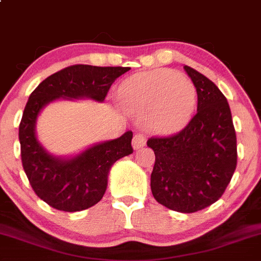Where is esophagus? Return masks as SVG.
<instances>
[{"label": "esophagus", "instance_id": "34e87169", "mask_svg": "<svg viewBox=\"0 0 261 261\" xmlns=\"http://www.w3.org/2000/svg\"><path fill=\"white\" fill-rule=\"evenodd\" d=\"M145 144H146V136H145L144 134L138 133L134 135V139H133L134 149L138 150V149H140V147L145 146Z\"/></svg>", "mask_w": 261, "mask_h": 261}]
</instances>
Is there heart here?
I'll use <instances>...</instances> for the list:
<instances>
[{"label":"heart","mask_w":261,"mask_h":261,"mask_svg":"<svg viewBox=\"0 0 261 261\" xmlns=\"http://www.w3.org/2000/svg\"><path fill=\"white\" fill-rule=\"evenodd\" d=\"M119 101L131 114L147 115V125L153 133L171 134L190 117L196 89L189 79L161 68L126 80L119 90Z\"/></svg>","instance_id":"b5f03b06"}]
</instances>
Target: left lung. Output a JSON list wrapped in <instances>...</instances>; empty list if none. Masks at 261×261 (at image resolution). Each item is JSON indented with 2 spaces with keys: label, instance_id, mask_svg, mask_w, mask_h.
Listing matches in <instances>:
<instances>
[{
  "label": "left lung",
  "instance_id": "left-lung-1",
  "mask_svg": "<svg viewBox=\"0 0 261 261\" xmlns=\"http://www.w3.org/2000/svg\"><path fill=\"white\" fill-rule=\"evenodd\" d=\"M197 92V111L174 135L152 136L151 191L159 204L195 213L223 196L238 163L237 134L229 103L206 76L185 66Z\"/></svg>",
  "mask_w": 261,
  "mask_h": 261
}]
</instances>
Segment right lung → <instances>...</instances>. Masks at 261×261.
<instances>
[{"label": "right lung", "mask_w": 261, "mask_h": 261, "mask_svg": "<svg viewBox=\"0 0 261 261\" xmlns=\"http://www.w3.org/2000/svg\"><path fill=\"white\" fill-rule=\"evenodd\" d=\"M130 67H98L72 65L45 79L30 95L18 128L21 160L32 190L51 207L81 211L102 199L112 164L134 152L133 133L97 144L72 159L54 158L45 151L35 135L38 112L60 97H91L103 101L110 87Z\"/></svg>", "instance_id": "add662e5"}]
</instances>
